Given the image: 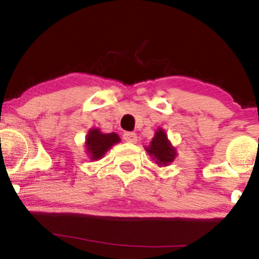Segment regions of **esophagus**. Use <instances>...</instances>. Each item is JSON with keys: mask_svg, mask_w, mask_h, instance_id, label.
<instances>
[{"mask_svg": "<svg viewBox=\"0 0 259 259\" xmlns=\"http://www.w3.org/2000/svg\"><path fill=\"white\" fill-rule=\"evenodd\" d=\"M123 138L126 142H133V144H134V142L138 141V135H136L135 133H132V132H127V133L124 134Z\"/></svg>", "mask_w": 259, "mask_h": 259, "instance_id": "1", "label": "esophagus"}]
</instances>
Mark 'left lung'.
Instances as JSON below:
<instances>
[{
  "mask_svg": "<svg viewBox=\"0 0 259 259\" xmlns=\"http://www.w3.org/2000/svg\"><path fill=\"white\" fill-rule=\"evenodd\" d=\"M146 150L148 153L152 154L153 158L156 159V163L160 165H168L169 163L173 162L175 156H177L175 148L169 144L167 135L162 129H158V132H156V135L151 141L150 147Z\"/></svg>",
  "mask_w": 259,
  "mask_h": 259,
  "instance_id": "obj_1",
  "label": "left lung"
}]
</instances>
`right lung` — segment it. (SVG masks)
Instances as JSON below:
<instances>
[{
  "label": "right lung",
  "instance_id": "obj_1",
  "mask_svg": "<svg viewBox=\"0 0 259 259\" xmlns=\"http://www.w3.org/2000/svg\"><path fill=\"white\" fill-rule=\"evenodd\" d=\"M118 141L119 136L115 133L102 134L99 129H92L86 138V148L92 159H99Z\"/></svg>",
  "mask_w": 259,
  "mask_h": 259
}]
</instances>
